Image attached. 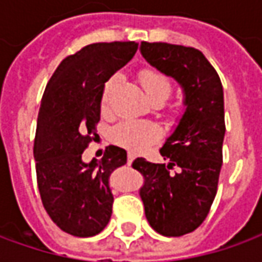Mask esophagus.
Masks as SVG:
<instances>
[{"mask_svg": "<svg viewBox=\"0 0 262 262\" xmlns=\"http://www.w3.org/2000/svg\"><path fill=\"white\" fill-rule=\"evenodd\" d=\"M134 158H135V154L129 151V152H128V164H131V162L134 161Z\"/></svg>", "mask_w": 262, "mask_h": 262, "instance_id": "1", "label": "esophagus"}]
</instances>
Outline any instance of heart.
I'll use <instances>...</instances> for the list:
<instances>
[{
    "label": "heart",
    "instance_id": "obj_1",
    "mask_svg": "<svg viewBox=\"0 0 262 262\" xmlns=\"http://www.w3.org/2000/svg\"><path fill=\"white\" fill-rule=\"evenodd\" d=\"M140 81L151 100L165 101L172 94L171 79L154 68H144L140 73ZM120 82V75L114 74L105 81L101 93V110L108 113L113 105V95ZM161 128L155 122L140 120H124L111 129V138L115 144L131 151H138L147 147L149 142L158 140Z\"/></svg>",
    "mask_w": 262,
    "mask_h": 262
}]
</instances>
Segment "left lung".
Here are the masks:
<instances>
[{
	"label": "left lung",
	"instance_id": "left-lung-1",
	"mask_svg": "<svg viewBox=\"0 0 262 262\" xmlns=\"http://www.w3.org/2000/svg\"><path fill=\"white\" fill-rule=\"evenodd\" d=\"M140 50L151 66L178 81L185 95L183 118L160 149L168 164L133 162L145 180L140 195L149 225L165 237H181L203 224L217 194L225 135L223 84L192 47L144 41ZM174 166L178 173L170 171Z\"/></svg>",
	"mask_w": 262,
	"mask_h": 262
}]
</instances>
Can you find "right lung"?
Masks as SVG:
<instances>
[{
    "label": "right lung",
    "instance_id": "1",
    "mask_svg": "<svg viewBox=\"0 0 262 262\" xmlns=\"http://www.w3.org/2000/svg\"><path fill=\"white\" fill-rule=\"evenodd\" d=\"M137 50L134 41L85 45L61 61L45 86L34 140L38 189L52 221L74 237L97 235L113 214L110 177L127 164V151L108 145L90 164L81 155L98 135L102 86Z\"/></svg>",
    "mask_w": 262,
    "mask_h": 262
}]
</instances>
